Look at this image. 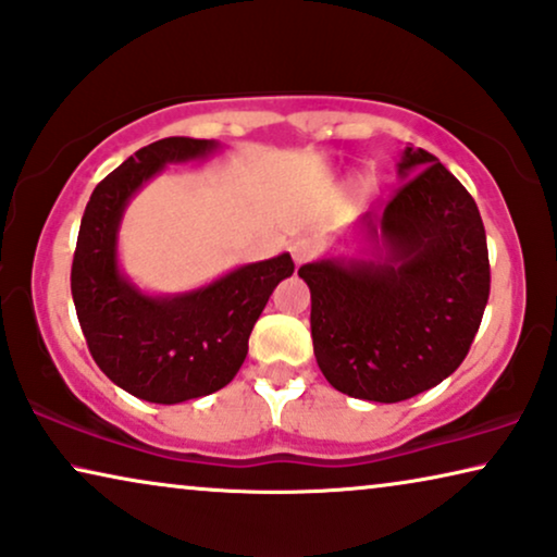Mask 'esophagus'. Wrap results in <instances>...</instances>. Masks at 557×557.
I'll return each instance as SVG.
<instances>
[{"instance_id": "1", "label": "esophagus", "mask_w": 557, "mask_h": 557, "mask_svg": "<svg viewBox=\"0 0 557 557\" xmlns=\"http://www.w3.org/2000/svg\"><path fill=\"white\" fill-rule=\"evenodd\" d=\"M319 253V243L314 238H296L292 243V258L296 265L311 261Z\"/></svg>"}]
</instances>
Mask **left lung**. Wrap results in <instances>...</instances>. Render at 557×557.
<instances>
[{
	"label": "left lung",
	"mask_w": 557,
	"mask_h": 557,
	"mask_svg": "<svg viewBox=\"0 0 557 557\" xmlns=\"http://www.w3.org/2000/svg\"><path fill=\"white\" fill-rule=\"evenodd\" d=\"M403 185L360 225L372 258L299 269L311 292L319 370L349 398L400 403L459 368L490 299L474 197L425 149H403Z\"/></svg>",
	"instance_id": "left-lung-1"
}]
</instances>
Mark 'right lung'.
Returning <instances> with one entry per match:
<instances>
[{
  "mask_svg": "<svg viewBox=\"0 0 557 557\" xmlns=\"http://www.w3.org/2000/svg\"><path fill=\"white\" fill-rule=\"evenodd\" d=\"M215 149L218 141L170 136L128 157L96 185L73 256L71 292L96 364L126 393L162 406L231 383L273 288L294 273L292 256L281 253L177 296L144 294L121 273L119 225L128 200L170 162Z\"/></svg>",
  "mask_w": 557,
  "mask_h": 557,
  "instance_id": "right-lung-1",
  "label": "right lung"
}]
</instances>
